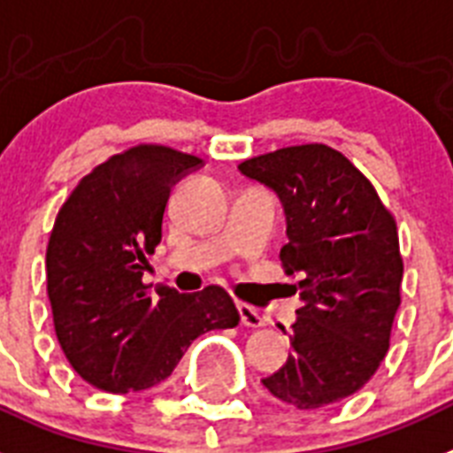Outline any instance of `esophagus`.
<instances>
[{"label":"esophagus","instance_id":"34e87169","mask_svg":"<svg viewBox=\"0 0 453 453\" xmlns=\"http://www.w3.org/2000/svg\"><path fill=\"white\" fill-rule=\"evenodd\" d=\"M238 312H241V321L250 328L266 326V319L259 315V310L250 305V303H238Z\"/></svg>","mask_w":453,"mask_h":453}]
</instances>
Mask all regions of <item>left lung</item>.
Masks as SVG:
<instances>
[{
    "label": "left lung",
    "mask_w": 453,
    "mask_h": 453,
    "mask_svg": "<svg viewBox=\"0 0 453 453\" xmlns=\"http://www.w3.org/2000/svg\"><path fill=\"white\" fill-rule=\"evenodd\" d=\"M238 171L282 203L280 259L301 298L287 364L261 382L298 410L334 405L357 394L388 352L403 282L394 218L368 178L328 145L282 148Z\"/></svg>",
    "instance_id": "8db88e82"
}]
</instances>
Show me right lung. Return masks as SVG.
Returning <instances> with one entry per match:
<instances>
[{
  "label": "right lung",
  "mask_w": 453,
  "mask_h": 453,
  "mask_svg": "<svg viewBox=\"0 0 453 453\" xmlns=\"http://www.w3.org/2000/svg\"><path fill=\"white\" fill-rule=\"evenodd\" d=\"M201 164L136 145L85 175L59 208L46 252L55 334L73 370L101 391L157 387L199 335L241 321L222 287H162L150 296L143 285L171 187Z\"/></svg>",
  "instance_id": "add662e5"
}]
</instances>
